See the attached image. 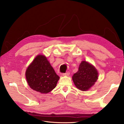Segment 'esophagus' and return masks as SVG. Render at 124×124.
Listing matches in <instances>:
<instances>
[{
	"mask_svg": "<svg viewBox=\"0 0 124 124\" xmlns=\"http://www.w3.org/2000/svg\"><path fill=\"white\" fill-rule=\"evenodd\" d=\"M62 76H69L70 75V72H67L66 73H63L62 74Z\"/></svg>",
	"mask_w": 124,
	"mask_h": 124,
	"instance_id": "esophagus-1",
	"label": "esophagus"
}]
</instances>
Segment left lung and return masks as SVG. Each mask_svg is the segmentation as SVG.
Here are the masks:
<instances>
[{"instance_id": "left-lung-1", "label": "left lung", "mask_w": 124, "mask_h": 124, "mask_svg": "<svg viewBox=\"0 0 124 124\" xmlns=\"http://www.w3.org/2000/svg\"><path fill=\"white\" fill-rule=\"evenodd\" d=\"M98 78V72L91 63L82 61L77 72L73 74L72 80L77 88L82 91L88 90L95 84Z\"/></svg>"}]
</instances>
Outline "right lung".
I'll return each instance as SVG.
<instances>
[{
	"instance_id": "add662e5",
	"label": "right lung",
	"mask_w": 124,
	"mask_h": 124,
	"mask_svg": "<svg viewBox=\"0 0 124 124\" xmlns=\"http://www.w3.org/2000/svg\"><path fill=\"white\" fill-rule=\"evenodd\" d=\"M27 83L32 89L42 93L52 91L59 77L44 55H38L26 71Z\"/></svg>"
}]
</instances>
